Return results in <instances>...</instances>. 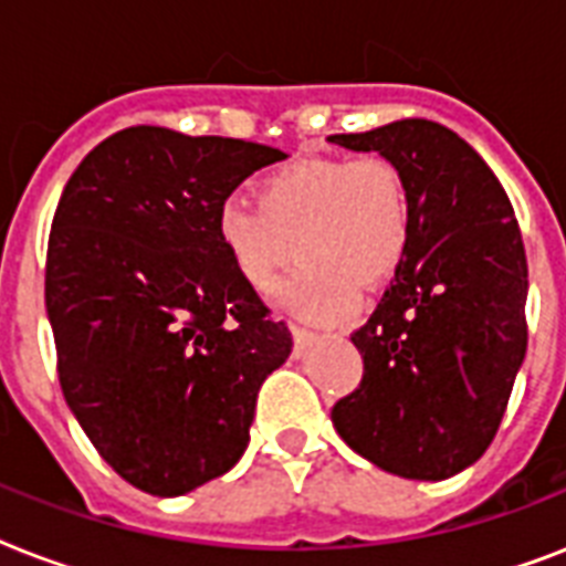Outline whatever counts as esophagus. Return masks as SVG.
Returning <instances> with one entry per match:
<instances>
[{"label":"esophagus","mask_w":566,"mask_h":566,"mask_svg":"<svg viewBox=\"0 0 566 566\" xmlns=\"http://www.w3.org/2000/svg\"><path fill=\"white\" fill-rule=\"evenodd\" d=\"M291 335H293V344H296V355H302L305 349H308L311 344H314V332H308V328H300V326H291Z\"/></svg>","instance_id":"esophagus-1"}]
</instances>
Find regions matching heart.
<instances>
[{"label": "heart", "mask_w": 566, "mask_h": 566, "mask_svg": "<svg viewBox=\"0 0 566 566\" xmlns=\"http://www.w3.org/2000/svg\"><path fill=\"white\" fill-rule=\"evenodd\" d=\"M258 205L226 199L217 240L249 291L279 287L284 308L314 323L353 314L361 291L394 279L413 238V196L399 164L370 158H302L258 181Z\"/></svg>", "instance_id": "obj_1"}]
</instances>
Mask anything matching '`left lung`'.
I'll use <instances>...</instances> for the list:
<instances>
[{"label":"left lung","mask_w":566,"mask_h":566,"mask_svg":"<svg viewBox=\"0 0 566 566\" xmlns=\"http://www.w3.org/2000/svg\"><path fill=\"white\" fill-rule=\"evenodd\" d=\"M328 140L399 164L413 196L408 255L353 335L361 385L332 422L370 464L440 482L491 447L526 358L528 266L514 208L482 155L431 119Z\"/></svg>","instance_id":"1"}]
</instances>
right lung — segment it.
I'll use <instances>...</instances> for the list:
<instances>
[{
	"label": "right lung",
	"mask_w": 566,
	"mask_h": 566,
	"mask_svg": "<svg viewBox=\"0 0 566 566\" xmlns=\"http://www.w3.org/2000/svg\"><path fill=\"white\" fill-rule=\"evenodd\" d=\"M282 149L161 126L102 140L66 181L46 252L61 390L99 455L153 496L229 473L291 332L231 270L217 208Z\"/></svg>",
	"instance_id": "obj_1"
}]
</instances>
